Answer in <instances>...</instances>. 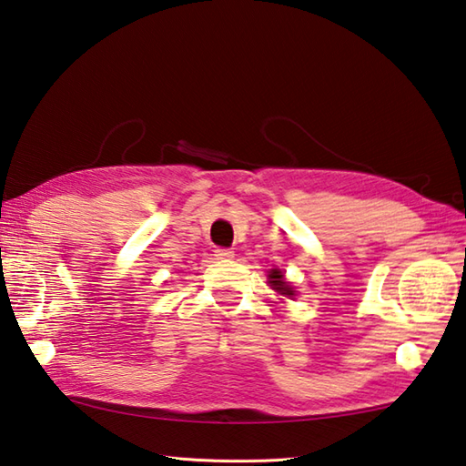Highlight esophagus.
<instances>
[{
  "mask_svg": "<svg viewBox=\"0 0 466 466\" xmlns=\"http://www.w3.org/2000/svg\"><path fill=\"white\" fill-rule=\"evenodd\" d=\"M233 256H235V253H233L231 249H225V248L215 249V258H217V259H231Z\"/></svg>",
  "mask_w": 466,
  "mask_h": 466,
  "instance_id": "34e87169",
  "label": "esophagus"
}]
</instances>
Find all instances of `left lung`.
Listing matches in <instances>:
<instances>
[{
    "mask_svg": "<svg viewBox=\"0 0 466 466\" xmlns=\"http://www.w3.org/2000/svg\"><path fill=\"white\" fill-rule=\"evenodd\" d=\"M269 284L274 286V289H276V292H279V294L294 296V289L289 288V286L284 282V278H282V271H278V269H271V271H269Z\"/></svg>",
    "mask_w": 466,
    "mask_h": 466,
    "instance_id": "left-lung-1",
    "label": "left lung"
}]
</instances>
